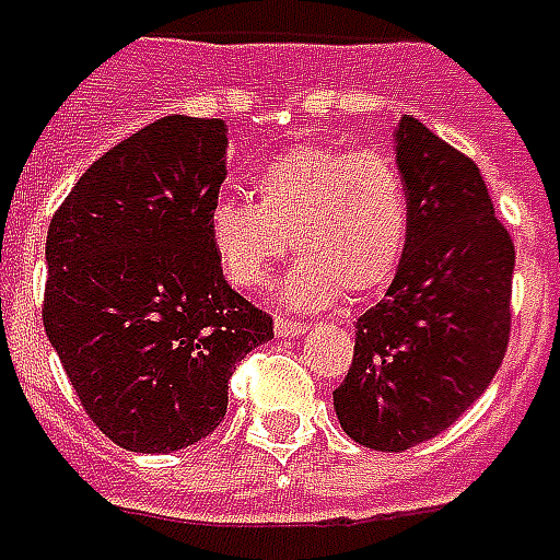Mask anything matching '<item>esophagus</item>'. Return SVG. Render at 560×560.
<instances>
[{
    "mask_svg": "<svg viewBox=\"0 0 560 560\" xmlns=\"http://www.w3.org/2000/svg\"><path fill=\"white\" fill-rule=\"evenodd\" d=\"M275 334L277 339H292V336L306 334V325L304 322H295V318H277Z\"/></svg>",
    "mask_w": 560,
    "mask_h": 560,
    "instance_id": "obj_1",
    "label": "esophagus"
}]
</instances>
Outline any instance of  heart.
I'll return each instance as SVG.
<instances>
[{
  "instance_id": "obj_1",
  "label": "heart",
  "mask_w": 560,
  "mask_h": 560,
  "mask_svg": "<svg viewBox=\"0 0 560 560\" xmlns=\"http://www.w3.org/2000/svg\"><path fill=\"white\" fill-rule=\"evenodd\" d=\"M256 203L221 195L206 230L224 275L259 289L292 245L304 259L285 277V304L315 310L339 292L365 298L398 271L407 245V195L384 153L295 147L254 176Z\"/></svg>"
}]
</instances>
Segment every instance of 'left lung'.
<instances>
[{
  "label": "left lung",
  "instance_id": "1",
  "mask_svg": "<svg viewBox=\"0 0 560 560\" xmlns=\"http://www.w3.org/2000/svg\"><path fill=\"white\" fill-rule=\"evenodd\" d=\"M407 245L381 304L357 318L354 360L334 393L342 431L375 452L443 434L508 351L514 242L481 171L416 117L395 129Z\"/></svg>",
  "mask_w": 560,
  "mask_h": 560
}]
</instances>
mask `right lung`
Segmentation results:
<instances>
[{"instance_id":"obj_1","label":"right lung","mask_w":560,"mask_h":560,"mask_svg":"<svg viewBox=\"0 0 560 560\" xmlns=\"http://www.w3.org/2000/svg\"><path fill=\"white\" fill-rule=\"evenodd\" d=\"M224 176V120L162 117L100 155L49 221L46 336L91 422L126 452L212 434L235 363L275 339L209 242Z\"/></svg>"}]
</instances>
